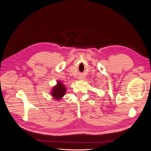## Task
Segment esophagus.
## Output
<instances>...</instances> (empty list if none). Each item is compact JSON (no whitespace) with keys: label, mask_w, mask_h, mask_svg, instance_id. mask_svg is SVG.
Listing matches in <instances>:
<instances>
[{"label":"esophagus","mask_w":151,"mask_h":151,"mask_svg":"<svg viewBox=\"0 0 151 151\" xmlns=\"http://www.w3.org/2000/svg\"><path fill=\"white\" fill-rule=\"evenodd\" d=\"M80 79H81V78H80Z\"/></svg>","instance_id":"esophagus-1"}]
</instances>
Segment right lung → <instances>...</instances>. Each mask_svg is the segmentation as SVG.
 Segmentation results:
<instances>
[{
    "label": "right lung",
    "instance_id": "add662e5",
    "mask_svg": "<svg viewBox=\"0 0 151 151\" xmlns=\"http://www.w3.org/2000/svg\"><path fill=\"white\" fill-rule=\"evenodd\" d=\"M66 91V88L61 81H58L56 85L52 87L51 90V95L52 99L55 100H60L62 99Z\"/></svg>",
    "mask_w": 151,
    "mask_h": 151
}]
</instances>
